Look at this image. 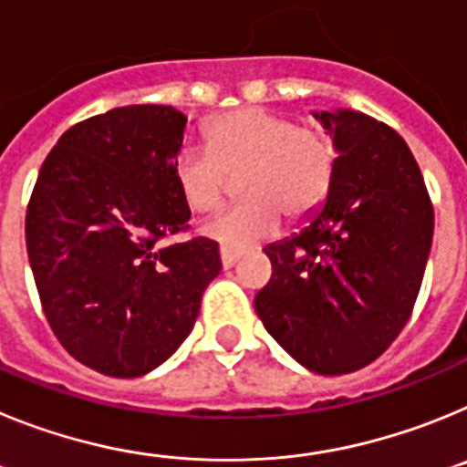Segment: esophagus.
Here are the masks:
<instances>
[{
  "label": "esophagus",
  "mask_w": 467,
  "mask_h": 467,
  "mask_svg": "<svg viewBox=\"0 0 467 467\" xmlns=\"http://www.w3.org/2000/svg\"><path fill=\"white\" fill-rule=\"evenodd\" d=\"M220 257H222V266H224V269H231V266L238 262V257H241V250H234V247H229V245H222Z\"/></svg>",
  "instance_id": "34e87169"
}]
</instances>
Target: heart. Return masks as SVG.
<instances>
[{"label":"heart","instance_id":"1","mask_svg":"<svg viewBox=\"0 0 467 467\" xmlns=\"http://www.w3.org/2000/svg\"><path fill=\"white\" fill-rule=\"evenodd\" d=\"M208 151L184 150L175 159V182L189 208L208 214L238 182V208L203 226L214 241L245 247L271 236L278 217L306 222L325 203L337 171V150L323 128L296 126L264 107L222 111L203 126Z\"/></svg>","mask_w":467,"mask_h":467}]
</instances>
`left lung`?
<instances>
[{"instance_id": "8db88e82", "label": "left lung", "mask_w": 467, "mask_h": 467, "mask_svg": "<svg viewBox=\"0 0 467 467\" xmlns=\"http://www.w3.org/2000/svg\"><path fill=\"white\" fill-rule=\"evenodd\" d=\"M339 150L327 201L308 226L264 247L271 280L254 296L266 332L316 374L358 372L410 320L435 213L414 154L360 111H320Z\"/></svg>"}]
</instances>
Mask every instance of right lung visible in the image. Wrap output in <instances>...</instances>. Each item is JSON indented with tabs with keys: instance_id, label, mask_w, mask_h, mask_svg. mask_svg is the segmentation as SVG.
<instances>
[{
	"instance_id": "add662e5",
	"label": "right lung",
	"mask_w": 467,
	"mask_h": 467,
	"mask_svg": "<svg viewBox=\"0 0 467 467\" xmlns=\"http://www.w3.org/2000/svg\"><path fill=\"white\" fill-rule=\"evenodd\" d=\"M187 117L130 105L74 123L48 151L25 214L41 308L74 360L133 379L189 337L220 245L189 231L175 182Z\"/></svg>"
}]
</instances>
